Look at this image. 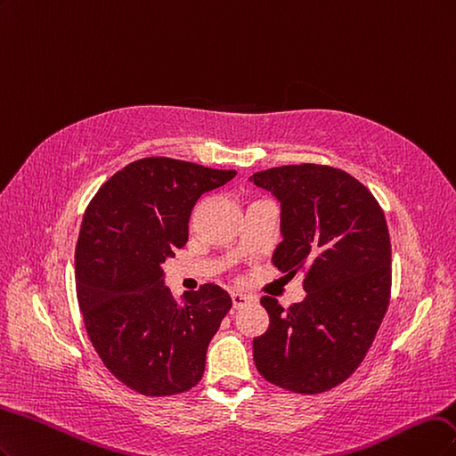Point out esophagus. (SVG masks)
Here are the masks:
<instances>
[{
	"label": "esophagus",
	"instance_id": "obj_1",
	"mask_svg": "<svg viewBox=\"0 0 456 456\" xmlns=\"http://www.w3.org/2000/svg\"><path fill=\"white\" fill-rule=\"evenodd\" d=\"M231 301H232V308H240V306H244V305L249 301V297L244 296V293L232 291V293H231Z\"/></svg>",
	"mask_w": 456,
	"mask_h": 456
}]
</instances>
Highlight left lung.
I'll return each instance as SVG.
<instances>
[{
	"label": "left lung",
	"instance_id": "8db88e82",
	"mask_svg": "<svg viewBox=\"0 0 456 456\" xmlns=\"http://www.w3.org/2000/svg\"><path fill=\"white\" fill-rule=\"evenodd\" d=\"M257 187L281 200L278 271L305 273L306 297L289 308L261 297L267 331L254 362L271 385L297 394L328 392L358 370L390 303L392 254L383 208L341 168L286 165L256 172Z\"/></svg>",
	"mask_w": 456,
	"mask_h": 456
}]
</instances>
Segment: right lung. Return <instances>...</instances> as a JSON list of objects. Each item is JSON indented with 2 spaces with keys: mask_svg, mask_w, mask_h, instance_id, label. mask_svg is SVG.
Here are the masks:
<instances>
[{
  "mask_svg": "<svg viewBox=\"0 0 456 456\" xmlns=\"http://www.w3.org/2000/svg\"><path fill=\"white\" fill-rule=\"evenodd\" d=\"M234 175L145 157L113 174L85 210L76 246L85 330L108 371L142 395L182 394L202 379L231 297L202 284L175 299L165 286L163 263L185 246L200 195Z\"/></svg>",
  "mask_w": 456,
  "mask_h": 456,
  "instance_id": "right-lung-1",
  "label": "right lung"
}]
</instances>
